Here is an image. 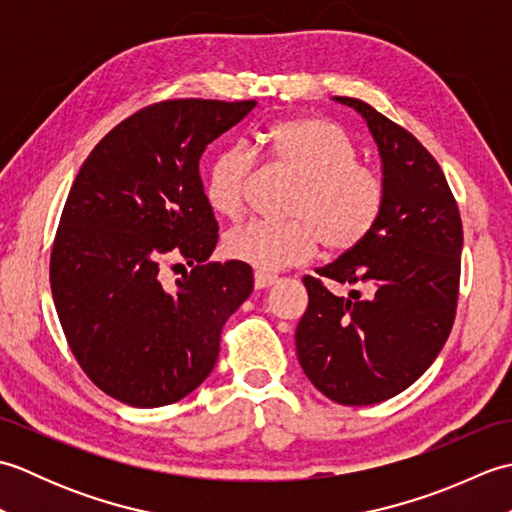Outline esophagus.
Segmentation results:
<instances>
[{
  "label": "esophagus",
  "instance_id": "34e87169",
  "mask_svg": "<svg viewBox=\"0 0 512 512\" xmlns=\"http://www.w3.org/2000/svg\"><path fill=\"white\" fill-rule=\"evenodd\" d=\"M277 281V277L275 275H270V273H264V270H257L255 273V288L257 290H264V288H270Z\"/></svg>",
  "mask_w": 512,
  "mask_h": 512
}]
</instances>
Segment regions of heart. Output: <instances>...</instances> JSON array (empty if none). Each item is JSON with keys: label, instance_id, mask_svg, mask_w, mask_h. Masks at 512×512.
Returning <instances> with one entry per match:
<instances>
[{"label": "heart", "instance_id": "b5f03b06", "mask_svg": "<svg viewBox=\"0 0 512 512\" xmlns=\"http://www.w3.org/2000/svg\"><path fill=\"white\" fill-rule=\"evenodd\" d=\"M273 165L299 182L290 193L288 222L253 220L224 235L228 257L259 270L303 264L319 242L343 253L372 233L383 209V180L358 162V151L341 125L319 116L290 118L264 134ZM257 154L246 143L226 147L213 160L206 180V200L224 217L244 213L246 189Z\"/></svg>", "mask_w": 512, "mask_h": 512}]
</instances>
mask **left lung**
Masks as SVG:
<instances>
[{
    "label": "left lung",
    "mask_w": 512,
    "mask_h": 512,
    "mask_svg": "<svg viewBox=\"0 0 512 512\" xmlns=\"http://www.w3.org/2000/svg\"><path fill=\"white\" fill-rule=\"evenodd\" d=\"M383 165V209L361 244L306 277L308 310L295 341L310 383L339 405H374L405 391L447 343L460 288L462 220L447 178L407 129L350 96Z\"/></svg>",
    "instance_id": "left-lung-1"
}]
</instances>
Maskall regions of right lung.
Returning a JSON list of instances; mask_svg holds the SVG:
<instances>
[{
    "label": "right lung",
    "instance_id": "add662e5",
    "mask_svg": "<svg viewBox=\"0 0 512 512\" xmlns=\"http://www.w3.org/2000/svg\"><path fill=\"white\" fill-rule=\"evenodd\" d=\"M255 105L145 107L92 149L68 193L50 255L54 306L83 372L125 405H171L202 385L226 319L253 292L248 264L206 262L217 222L200 158ZM180 256L192 270L162 285L159 266Z\"/></svg>",
    "mask_w": 512,
    "mask_h": 512
}]
</instances>
